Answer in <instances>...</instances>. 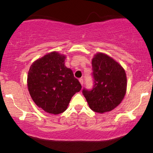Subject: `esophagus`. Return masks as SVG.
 <instances>
[{
  "label": "esophagus",
  "instance_id": "obj_1",
  "mask_svg": "<svg viewBox=\"0 0 153 153\" xmlns=\"http://www.w3.org/2000/svg\"><path fill=\"white\" fill-rule=\"evenodd\" d=\"M79 81H80V84H81V85L82 86V85H83V79L80 78V79H79Z\"/></svg>",
  "mask_w": 153,
  "mask_h": 153
}]
</instances>
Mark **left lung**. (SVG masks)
Here are the masks:
<instances>
[{"label":"left lung","instance_id":"left-lung-1","mask_svg":"<svg viewBox=\"0 0 153 153\" xmlns=\"http://www.w3.org/2000/svg\"><path fill=\"white\" fill-rule=\"evenodd\" d=\"M94 86L82 89L89 107L103 114L115 108L122 102L127 90V76L123 68L114 59L98 53L92 59Z\"/></svg>","mask_w":153,"mask_h":153}]
</instances>
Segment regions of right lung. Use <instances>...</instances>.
Returning a JSON list of instances; mask_svg holds the SVG:
<instances>
[{"label": "right lung", "instance_id": "1", "mask_svg": "<svg viewBox=\"0 0 153 153\" xmlns=\"http://www.w3.org/2000/svg\"><path fill=\"white\" fill-rule=\"evenodd\" d=\"M65 56L51 52L35 61L28 73V89L33 101L53 114L64 112L82 88L73 71L65 66Z\"/></svg>", "mask_w": 153, "mask_h": 153}]
</instances>
